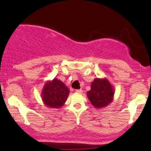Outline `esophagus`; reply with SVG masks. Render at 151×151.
I'll use <instances>...</instances> for the list:
<instances>
[{
  "instance_id": "1",
  "label": "esophagus",
  "mask_w": 151,
  "mask_h": 151,
  "mask_svg": "<svg viewBox=\"0 0 151 151\" xmlns=\"http://www.w3.org/2000/svg\"><path fill=\"white\" fill-rule=\"evenodd\" d=\"M76 92L78 93H82V89H77V90H76Z\"/></svg>"
}]
</instances>
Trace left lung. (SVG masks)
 <instances>
[{
  "label": "left lung",
  "mask_w": 151,
  "mask_h": 151,
  "mask_svg": "<svg viewBox=\"0 0 151 151\" xmlns=\"http://www.w3.org/2000/svg\"><path fill=\"white\" fill-rule=\"evenodd\" d=\"M114 94V88L106 78H96L91 82V90L86 93L91 103L96 109L108 106L113 101Z\"/></svg>",
  "instance_id": "1"
}]
</instances>
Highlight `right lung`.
<instances>
[{
	"mask_svg": "<svg viewBox=\"0 0 151 151\" xmlns=\"http://www.w3.org/2000/svg\"><path fill=\"white\" fill-rule=\"evenodd\" d=\"M69 94V89L56 78L45 82L41 93L44 104L51 109H60L65 104Z\"/></svg>",
	"mask_w": 151,
	"mask_h": 151,
	"instance_id": "right-lung-1",
	"label": "right lung"
}]
</instances>
